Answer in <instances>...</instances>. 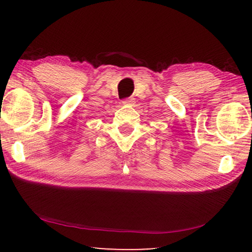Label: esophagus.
<instances>
[{"instance_id": "esophagus-1", "label": "esophagus", "mask_w": 252, "mask_h": 252, "mask_svg": "<svg viewBox=\"0 0 252 252\" xmlns=\"http://www.w3.org/2000/svg\"><path fill=\"white\" fill-rule=\"evenodd\" d=\"M122 102H123V103H127V104H133L134 103V99H133V97H127V99L123 100Z\"/></svg>"}]
</instances>
